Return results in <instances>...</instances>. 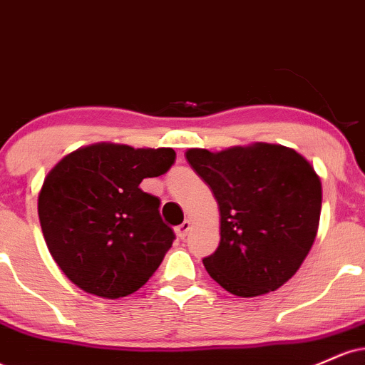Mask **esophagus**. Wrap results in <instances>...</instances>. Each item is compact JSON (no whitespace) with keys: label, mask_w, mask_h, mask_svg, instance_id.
Returning a JSON list of instances; mask_svg holds the SVG:
<instances>
[{"label":"esophagus","mask_w":365,"mask_h":365,"mask_svg":"<svg viewBox=\"0 0 365 365\" xmlns=\"http://www.w3.org/2000/svg\"><path fill=\"white\" fill-rule=\"evenodd\" d=\"M190 228H192V223H190V221H188V220H185L182 225L175 228V232H177V235H178L180 238H185L187 233L190 232Z\"/></svg>","instance_id":"obj_1"}]
</instances>
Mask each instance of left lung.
<instances>
[{
	"label": "left lung",
	"instance_id": "8db88e82",
	"mask_svg": "<svg viewBox=\"0 0 365 365\" xmlns=\"http://www.w3.org/2000/svg\"><path fill=\"white\" fill-rule=\"evenodd\" d=\"M185 158L220 209V245L202 261L209 276L237 297L283 287L319 228L322 187L314 166L295 149L266 142L187 149Z\"/></svg>",
	"mask_w": 365,
	"mask_h": 365
}]
</instances>
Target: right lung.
I'll return each mask as SVG.
<instances>
[{
    "mask_svg": "<svg viewBox=\"0 0 365 365\" xmlns=\"http://www.w3.org/2000/svg\"><path fill=\"white\" fill-rule=\"evenodd\" d=\"M171 148L98 142L66 154L37 197L41 230L54 262L83 292L121 299L148 283L173 244L159 199L139 187L166 173Z\"/></svg>",
    "mask_w": 365,
    "mask_h": 365,
    "instance_id": "right-lung-1",
    "label": "right lung"
}]
</instances>
